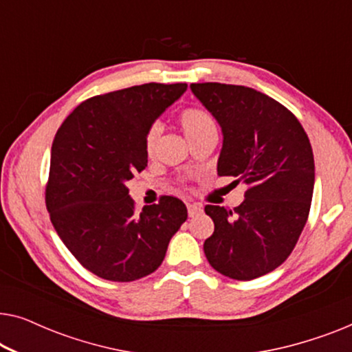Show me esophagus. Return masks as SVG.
<instances>
[{
    "instance_id": "esophagus-1",
    "label": "esophagus",
    "mask_w": 352,
    "mask_h": 352,
    "mask_svg": "<svg viewBox=\"0 0 352 352\" xmlns=\"http://www.w3.org/2000/svg\"><path fill=\"white\" fill-rule=\"evenodd\" d=\"M200 211H201V206L200 205H192V204L187 205V213H189L190 218H194V216L199 214Z\"/></svg>"
}]
</instances>
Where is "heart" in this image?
Instances as JSON below:
<instances>
[{
  "label": "heart",
  "instance_id": "heart-1",
  "mask_svg": "<svg viewBox=\"0 0 352 352\" xmlns=\"http://www.w3.org/2000/svg\"><path fill=\"white\" fill-rule=\"evenodd\" d=\"M179 126L184 133V136L189 139L190 144L199 141V139L205 138L206 134L216 133V122L208 110L201 107H187L179 113ZM162 138V126L158 123L151 124L147 129L146 139H144V147H146V153L148 157H153L157 152L158 142Z\"/></svg>",
  "mask_w": 352,
  "mask_h": 352
}]
</instances>
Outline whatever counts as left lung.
<instances>
[{
    "mask_svg": "<svg viewBox=\"0 0 352 352\" xmlns=\"http://www.w3.org/2000/svg\"><path fill=\"white\" fill-rule=\"evenodd\" d=\"M192 91L223 128L219 176L247 184L234 210L206 205L214 232L205 240L211 267L235 280L274 271L295 248L314 190L309 138L285 105L253 88L192 83Z\"/></svg>",
    "mask_w": 352,
    "mask_h": 352,
    "instance_id": "1",
    "label": "left lung"
}]
</instances>
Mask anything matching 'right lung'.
<instances>
[{
    "mask_svg": "<svg viewBox=\"0 0 352 352\" xmlns=\"http://www.w3.org/2000/svg\"><path fill=\"white\" fill-rule=\"evenodd\" d=\"M186 89L146 83L94 96L57 129L46 208L76 261L100 278L133 282L157 271L187 219L186 205L170 195L138 213L124 186L147 166V129Z\"/></svg>",
    "mask_w": 352,
    "mask_h": 352,
    "instance_id": "obj_1",
    "label": "right lung"
}]
</instances>
